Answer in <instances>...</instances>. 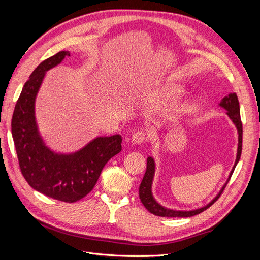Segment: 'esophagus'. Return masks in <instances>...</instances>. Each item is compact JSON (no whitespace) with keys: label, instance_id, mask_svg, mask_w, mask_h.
<instances>
[{"label":"esophagus","instance_id":"obj_1","mask_svg":"<svg viewBox=\"0 0 260 260\" xmlns=\"http://www.w3.org/2000/svg\"><path fill=\"white\" fill-rule=\"evenodd\" d=\"M146 138L147 136L144 131H138L136 133H133V136L131 137V142L133 144H142L146 140Z\"/></svg>","mask_w":260,"mask_h":260}]
</instances>
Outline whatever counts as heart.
Here are the masks:
<instances>
[{
    "mask_svg": "<svg viewBox=\"0 0 260 260\" xmlns=\"http://www.w3.org/2000/svg\"><path fill=\"white\" fill-rule=\"evenodd\" d=\"M181 91H182V89L179 88V86H168V88L164 89V90L161 91L159 98H160V100H161V99H162V100H166V99L170 98V96L172 95V94L179 93V92H181Z\"/></svg>",
    "mask_w": 260,
    "mask_h": 260,
    "instance_id": "obj_1",
    "label": "heart"
}]
</instances>
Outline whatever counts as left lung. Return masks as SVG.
Wrapping results in <instances>:
<instances>
[{
	"label": "left lung",
	"instance_id": "left-lung-1",
	"mask_svg": "<svg viewBox=\"0 0 260 260\" xmlns=\"http://www.w3.org/2000/svg\"><path fill=\"white\" fill-rule=\"evenodd\" d=\"M220 107L224 108L226 111V115L229 116L230 119L232 120V122L234 123L235 128L238 130V152H237V158H235V162L233 165V168L230 171L229 178H228L226 182L223 184V186L221 187V190L219 191V193L212 199L207 205L203 206L201 208H196L193 210H176V209H170L167 207L161 206L160 204L157 202L154 196H153V192H152V185H153V180H154V176H155V160L152 156L147 157V164H146V171L145 175L143 177L142 182L140 184V188H139V195H140V200L142 202V204L144 205V207L149 211L152 212L153 215L155 216H160V217H192L195 215L201 214L202 211L206 210L208 207H210L212 204H214L219 198L221 193L223 192L225 185L229 182V180L233 174V171L237 167V165L240 160L241 157V153H242V137H243V128H242V121H241V114H240V103L238 96L235 93H230L229 95L224 96L221 102L219 104Z\"/></svg>",
	"mask_w": 260,
	"mask_h": 260
}]
</instances>
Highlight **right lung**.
Returning a JSON list of instances; mask_svg holds the SVG:
<instances>
[{
  "mask_svg": "<svg viewBox=\"0 0 260 260\" xmlns=\"http://www.w3.org/2000/svg\"><path fill=\"white\" fill-rule=\"evenodd\" d=\"M68 51L43 60L23 85L12 118V136L23 178L49 198L74 203L89 194L106 162L121 151V136L98 137L79 151L56 153L45 144L36 120V98L48 70L57 66Z\"/></svg>",
  "mask_w": 260,
  "mask_h": 260,
  "instance_id": "add662e5",
  "label": "right lung"
}]
</instances>
